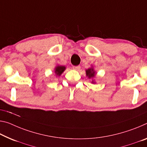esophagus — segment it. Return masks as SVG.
<instances>
[{
  "label": "esophagus",
  "instance_id": "34e87169",
  "mask_svg": "<svg viewBox=\"0 0 147 147\" xmlns=\"http://www.w3.org/2000/svg\"><path fill=\"white\" fill-rule=\"evenodd\" d=\"M73 69L74 70H75V71H79L80 69V66H79V65H78V66H73Z\"/></svg>",
  "mask_w": 147,
  "mask_h": 147
}]
</instances>
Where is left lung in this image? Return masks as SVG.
<instances>
[{"label": "left lung", "instance_id": "1", "mask_svg": "<svg viewBox=\"0 0 147 147\" xmlns=\"http://www.w3.org/2000/svg\"><path fill=\"white\" fill-rule=\"evenodd\" d=\"M86 76H88V78H93L95 76V72L93 69V67H91V68H89L87 70H86ZM92 83H95L94 80L92 81Z\"/></svg>", "mask_w": 147, "mask_h": 147}]
</instances>
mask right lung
<instances>
[{
    "instance_id": "obj_1",
    "label": "right lung",
    "mask_w": 147,
    "mask_h": 147,
    "mask_svg": "<svg viewBox=\"0 0 147 147\" xmlns=\"http://www.w3.org/2000/svg\"><path fill=\"white\" fill-rule=\"evenodd\" d=\"M65 66H61V65H57L55 68V73L56 74V76H59L61 74L63 73L65 70Z\"/></svg>"
}]
</instances>
